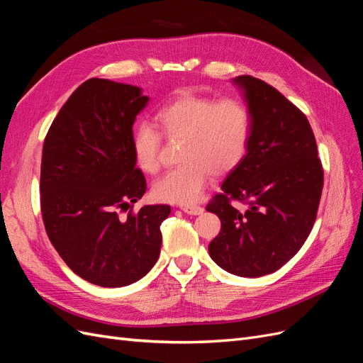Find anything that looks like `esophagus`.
I'll return each mask as SVG.
<instances>
[{
    "label": "esophagus",
    "mask_w": 363,
    "mask_h": 363,
    "mask_svg": "<svg viewBox=\"0 0 363 363\" xmlns=\"http://www.w3.org/2000/svg\"><path fill=\"white\" fill-rule=\"evenodd\" d=\"M182 211L188 215H201L204 212V208L200 206H183Z\"/></svg>",
    "instance_id": "34e87169"
}]
</instances>
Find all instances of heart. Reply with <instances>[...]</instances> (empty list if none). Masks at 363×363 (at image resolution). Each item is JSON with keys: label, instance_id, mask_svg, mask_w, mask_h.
<instances>
[{"label": "heart", "instance_id": "obj_1", "mask_svg": "<svg viewBox=\"0 0 363 363\" xmlns=\"http://www.w3.org/2000/svg\"><path fill=\"white\" fill-rule=\"evenodd\" d=\"M157 123L169 139H184L179 168L155 182L151 194L157 201L191 206L200 200L211 174L224 175L245 156L251 119L238 100L218 101L199 95H182L162 107ZM140 171L156 174L160 168L162 136L150 123H139L130 139Z\"/></svg>", "mask_w": 363, "mask_h": 363}]
</instances>
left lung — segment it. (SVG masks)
I'll list each match as a JSON object with an SVG mask.
<instances>
[{"label": "left lung", "instance_id": "8db88e82", "mask_svg": "<svg viewBox=\"0 0 363 363\" xmlns=\"http://www.w3.org/2000/svg\"><path fill=\"white\" fill-rule=\"evenodd\" d=\"M250 112L247 155L225 177L223 194L206 211L221 219L208 244L218 267L239 277L281 268L313 227L324 172L306 115L268 83L251 75L233 79ZM230 199L248 201L245 213Z\"/></svg>", "mask_w": 363, "mask_h": 363}]
</instances>
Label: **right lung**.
Listing matches in <instances>:
<instances>
[{
    "instance_id": "right-lung-1",
    "label": "right lung",
    "mask_w": 363,
    "mask_h": 363,
    "mask_svg": "<svg viewBox=\"0 0 363 363\" xmlns=\"http://www.w3.org/2000/svg\"><path fill=\"white\" fill-rule=\"evenodd\" d=\"M150 98L138 86L91 79L77 87L43 142L40 208L43 225L65 263L103 288L127 286L160 255L164 204L128 211L147 182L130 139Z\"/></svg>"
}]
</instances>
